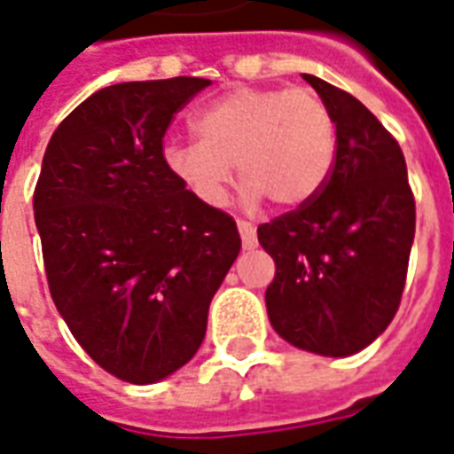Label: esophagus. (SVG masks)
Wrapping results in <instances>:
<instances>
[{
	"instance_id": "34e87169",
	"label": "esophagus",
	"mask_w": 454,
	"mask_h": 454,
	"mask_svg": "<svg viewBox=\"0 0 454 454\" xmlns=\"http://www.w3.org/2000/svg\"><path fill=\"white\" fill-rule=\"evenodd\" d=\"M238 228H240L242 235V247L254 249L256 247V231L249 221H238Z\"/></svg>"
}]
</instances>
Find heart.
Wrapping results in <instances>:
<instances>
[{
  "label": "heart",
  "instance_id": "b5f03b06",
  "mask_svg": "<svg viewBox=\"0 0 454 454\" xmlns=\"http://www.w3.org/2000/svg\"><path fill=\"white\" fill-rule=\"evenodd\" d=\"M198 138H167L162 162L207 207L245 181L249 202L297 209L323 191L337 160V122L310 89L238 87L192 113Z\"/></svg>",
  "mask_w": 454,
  "mask_h": 454
}]
</instances>
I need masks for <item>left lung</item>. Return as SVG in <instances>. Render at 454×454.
<instances>
[{
  "label": "left lung",
  "mask_w": 454,
  "mask_h": 454,
  "mask_svg": "<svg viewBox=\"0 0 454 454\" xmlns=\"http://www.w3.org/2000/svg\"><path fill=\"white\" fill-rule=\"evenodd\" d=\"M337 122V160L306 205L262 223L276 262L273 330L303 351L353 356L394 320L415 240V195L401 145L344 89L303 74Z\"/></svg>",
  "instance_id": "1"
}]
</instances>
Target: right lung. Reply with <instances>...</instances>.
<instances>
[{
	"label": "right lung",
	"mask_w": 454,
	"mask_h": 454,
	"mask_svg": "<svg viewBox=\"0 0 454 454\" xmlns=\"http://www.w3.org/2000/svg\"><path fill=\"white\" fill-rule=\"evenodd\" d=\"M202 77L122 82L53 131L35 221L56 309L96 365L153 384L195 356L209 301L240 252L231 214L202 205L162 162Z\"/></svg>",
	"instance_id": "1"
}]
</instances>
